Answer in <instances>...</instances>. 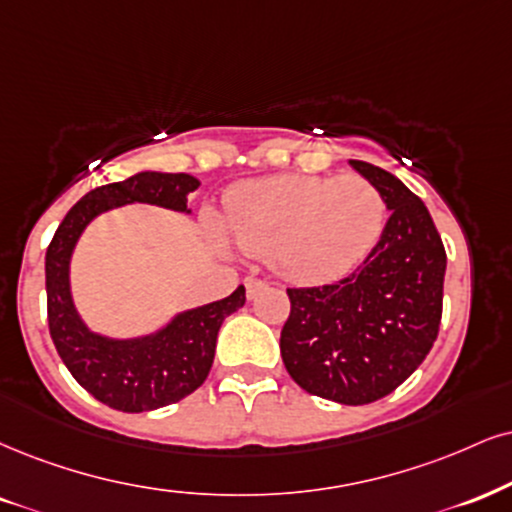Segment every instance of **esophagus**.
<instances>
[{"label": "esophagus", "instance_id": "1", "mask_svg": "<svg viewBox=\"0 0 512 512\" xmlns=\"http://www.w3.org/2000/svg\"><path fill=\"white\" fill-rule=\"evenodd\" d=\"M244 287H246V296H249V299H256V296L268 287V282L261 280V277H246Z\"/></svg>", "mask_w": 512, "mask_h": 512}]
</instances>
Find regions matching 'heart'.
<instances>
[{"label": "heart", "mask_w": 512, "mask_h": 512, "mask_svg": "<svg viewBox=\"0 0 512 512\" xmlns=\"http://www.w3.org/2000/svg\"><path fill=\"white\" fill-rule=\"evenodd\" d=\"M227 230L246 254L266 256L287 280L330 282L351 273L387 223V201L361 175H277L225 204Z\"/></svg>", "instance_id": "heart-1"}]
</instances>
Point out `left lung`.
<instances>
[{
  "label": "left lung",
  "mask_w": 512,
  "mask_h": 512,
  "mask_svg": "<svg viewBox=\"0 0 512 512\" xmlns=\"http://www.w3.org/2000/svg\"><path fill=\"white\" fill-rule=\"evenodd\" d=\"M351 166L380 189L391 216L351 275L287 289L280 351L308 394L365 406L406 382L434 346L446 251L427 206L401 180L365 161Z\"/></svg>",
  "instance_id": "1"
}]
</instances>
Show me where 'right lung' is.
<instances>
[{"label": "right lung", "mask_w": 512, "mask_h": 512, "mask_svg": "<svg viewBox=\"0 0 512 512\" xmlns=\"http://www.w3.org/2000/svg\"><path fill=\"white\" fill-rule=\"evenodd\" d=\"M199 180L185 173H137L125 182L87 192L56 227L44 256L47 320L61 361L87 394L123 413L156 410L199 389L216 356L223 320L244 306L246 292L237 287L227 299L178 315L166 330L135 342H113L80 323L68 289V261L80 232L94 216L113 206L144 201L187 211V194Z\"/></svg>", "instance_id": "add662e5"}]
</instances>
